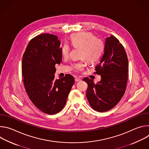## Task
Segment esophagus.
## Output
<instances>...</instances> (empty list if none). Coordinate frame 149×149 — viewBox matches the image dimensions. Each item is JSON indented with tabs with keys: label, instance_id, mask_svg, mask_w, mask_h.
<instances>
[{
	"label": "esophagus",
	"instance_id": "34e87169",
	"mask_svg": "<svg viewBox=\"0 0 149 149\" xmlns=\"http://www.w3.org/2000/svg\"><path fill=\"white\" fill-rule=\"evenodd\" d=\"M75 81L76 82H79V81H81V79L80 78H75Z\"/></svg>",
	"mask_w": 149,
	"mask_h": 149
}]
</instances>
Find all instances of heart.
Returning a JSON list of instances; mask_svg holds the SVG:
<instances>
[{"label": "heart", "mask_w": 149, "mask_h": 149, "mask_svg": "<svg viewBox=\"0 0 149 149\" xmlns=\"http://www.w3.org/2000/svg\"><path fill=\"white\" fill-rule=\"evenodd\" d=\"M71 44L74 47L81 48L80 57L84 58L89 62L96 61L104 49V44L101 39L96 38L90 32H79L74 34L71 37ZM70 48L68 44H64L62 48V52L63 56L69 55ZM86 63L83 61L75 63L74 68L76 70H81Z\"/></svg>", "instance_id": "obj_1"}]
</instances>
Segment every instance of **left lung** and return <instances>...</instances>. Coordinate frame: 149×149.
<instances>
[{"label":"left lung","mask_w":149,"mask_h":149,"mask_svg":"<svg viewBox=\"0 0 149 149\" xmlns=\"http://www.w3.org/2000/svg\"><path fill=\"white\" fill-rule=\"evenodd\" d=\"M128 65L127 54L119 40L113 35L106 38L103 55L95 67L101 80L95 84L88 78L83 79L88 84L86 96L94 110L108 111L120 101L125 91Z\"/></svg>","instance_id":"left-lung-1"}]
</instances>
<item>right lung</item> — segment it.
Returning <instances> with one entry per match:
<instances>
[{
	"instance_id": "1",
	"label": "right lung",
	"mask_w": 149,
	"mask_h": 149,
	"mask_svg": "<svg viewBox=\"0 0 149 149\" xmlns=\"http://www.w3.org/2000/svg\"><path fill=\"white\" fill-rule=\"evenodd\" d=\"M60 45L56 35H39L31 40L22 58L26 93L36 107L48 114H55L63 108L75 81L70 74L55 78V64L62 62Z\"/></svg>"
}]
</instances>
